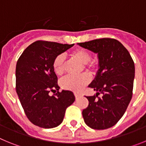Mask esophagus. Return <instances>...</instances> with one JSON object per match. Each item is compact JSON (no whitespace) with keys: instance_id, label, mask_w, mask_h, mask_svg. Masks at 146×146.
Here are the masks:
<instances>
[{"instance_id":"34e87169","label":"esophagus","mask_w":146,"mask_h":146,"mask_svg":"<svg viewBox=\"0 0 146 146\" xmlns=\"http://www.w3.org/2000/svg\"><path fill=\"white\" fill-rule=\"evenodd\" d=\"M74 96H75L76 99H78V98L80 97V96H81V94H77V93H74Z\"/></svg>"}]
</instances>
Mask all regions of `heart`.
<instances>
[{"instance_id":"obj_1","label":"heart","mask_w":146,"mask_h":146,"mask_svg":"<svg viewBox=\"0 0 146 146\" xmlns=\"http://www.w3.org/2000/svg\"><path fill=\"white\" fill-rule=\"evenodd\" d=\"M70 55L72 58L83 64L88 72H93L96 68V62L91 60V55L84 49H76L71 52ZM52 69L56 75L60 76L64 74L65 59L63 55H59L55 58L52 62ZM89 82L90 77L87 74H82L80 76H67L61 80L60 86L64 90L78 93L80 92Z\"/></svg>"}]
</instances>
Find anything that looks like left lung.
<instances>
[{
    "label": "left lung",
    "mask_w": 146,
    "mask_h": 146,
    "mask_svg": "<svg viewBox=\"0 0 146 146\" xmlns=\"http://www.w3.org/2000/svg\"><path fill=\"white\" fill-rule=\"evenodd\" d=\"M97 54L99 69L88 86L97 91L96 96H86L89 102L82 110L85 123L94 129L114 126L123 116L132 96L135 64L128 50L118 40L99 38L77 43ZM103 96L96 100L98 94Z\"/></svg>",
    "instance_id": "1"
}]
</instances>
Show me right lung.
<instances>
[{
  "mask_svg": "<svg viewBox=\"0 0 146 146\" xmlns=\"http://www.w3.org/2000/svg\"><path fill=\"white\" fill-rule=\"evenodd\" d=\"M73 44L36 41L29 45L19 58L16 66V91L28 119L45 129L59 126L66 108L75 100L70 91L59 90L52 62Z\"/></svg>",
  "mask_w": 146,
  "mask_h": 146,
  "instance_id": "obj_1",
  "label": "right lung"
}]
</instances>
